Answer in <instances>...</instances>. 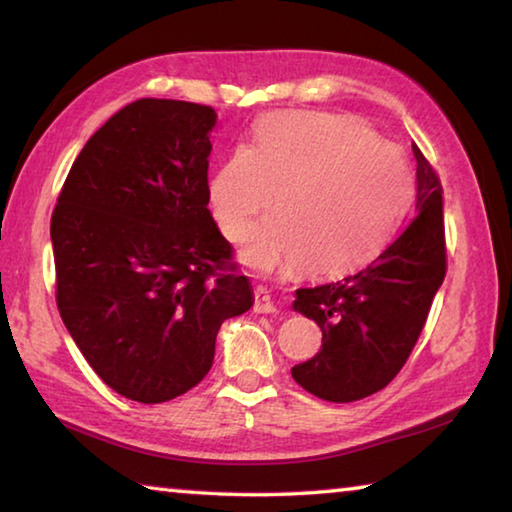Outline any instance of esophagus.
Returning <instances> with one entry per match:
<instances>
[{"instance_id": "34e87169", "label": "esophagus", "mask_w": 512, "mask_h": 512, "mask_svg": "<svg viewBox=\"0 0 512 512\" xmlns=\"http://www.w3.org/2000/svg\"><path fill=\"white\" fill-rule=\"evenodd\" d=\"M255 311L257 314H275V305L271 296H268V291H264L262 287L255 289Z\"/></svg>"}]
</instances>
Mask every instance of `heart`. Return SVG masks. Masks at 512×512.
<instances>
[{"label":"heart","instance_id":"b5f03b06","mask_svg":"<svg viewBox=\"0 0 512 512\" xmlns=\"http://www.w3.org/2000/svg\"><path fill=\"white\" fill-rule=\"evenodd\" d=\"M415 178L400 146L359 121L323 112L266 117L253 149L239 146L210 180V205L225 237L244 244L262 271L298 264L307 275H341L375 257L413 201Z\"/></svg>","mask_w":512,"mask_h":512}]
</instances>
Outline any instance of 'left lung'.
<instances>
[{"label":"left lung","instance_id":"left-lung-1","mask_svg":"<svg viewBox=\"0 0 512 512\" xmlns=\"http://www.w3.org/2000/svg\"><path fill=\"white\" fill-rule=\"evenodd\" d=\"M413 155L418 203L393 244L354 275L296 291L293 309L316 320L323 348L291 375L320 400L357 402L391 384L445 280L443 185L415 144Z\"/></svg>","mask_w":512,"mask_h":512}]
</instances>
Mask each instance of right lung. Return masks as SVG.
<instances>
[{"label": "right lung", "mask_w": 512, "mask_h": 512, "mask_svg": "<svg viewBox=\"0 0 512 512\" xmlns=\"http://www.w3.org/2000/svg\"><path fill=\"white\" fill-rule=\"evenodd\" d=\"M214 124L201 103H128L83 146L51 214L60 318L112 391L142 404L194 388L223 320L253 307L207 210Z\"/></svg>", "instance_id": "right-lung-1"}]
</instances>
